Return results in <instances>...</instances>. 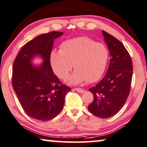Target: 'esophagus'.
Masks as SVG:
<instances>
[{
    "instance_id": "1",
    "label": "esophagus",
    "mask_w": 147,
    "mask_h": 147,
    "mask_svg": "<svg viewBox=\"0 0 147 147\" xmlns=\"http://www.w3.org/2000/svg\"><path fill=\"white\" fill-rule=\"evenodd\" d=\"M74 90H75L76 92H79V93H82L84 91L82 88H74Z\"/></svg>"
}]
</instances>
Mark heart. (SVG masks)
<instances>
[{
    "label": "heart",
    "instance_id": "1",
    "mask_svg": "<svg viewBox=\"0 0 147 147\" xmlns=\"http://www.w3.org/2000/svg\"><path fill=\"white\" fill-rule=\"evenodd\" d=\"M109 57L107 46L83 36L68 39L61 43L60 50H53L50 63L54 73L61 79H66L73 68L76 70L69 78L71 84L84 81L92 83L102 77Z\"/></svg>",
    "mask_w": 147,
    "mask_h": 147
}]
</instances>
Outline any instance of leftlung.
<instances>
[{
    "mask_svg": "<svg viewBox=\"0 0 147 147\" xmlns=\"http://www.w3.org/2000/svg\"><path fill=\"white\" fill-rule=\"evenodd\" d=\"M104 40L110 53V62L104 78L89 90L94 100L88 110L100 118L115 115L124 106L129 94L133 75L130 55L121 41L102 30Z\"/></svg>",
    "mask_w": 147,
    "mask_h": 147,
    "instance_id": "obj_1",
    "label": "left lung"
}]
</instances>
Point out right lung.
Listing matches in <instances>:
<instances>
[{
	"label": "right lung",
	"mask_w": 147,
	"mask_h": 147,
	"mask_svg": "<svg viewBox=\"0 0 147 147\" xmlns=\"http://www.w3.org/2000/svg\"><path fill=\"white\" fill-rule=\"evenodd\" d=\"M63 34L54 31L28 41L13 63V88L24 111L33 119L48 121L56 117L63 109L65 96L71 90L53 73L50 63L54 39ZM36 55L45 60L40 66L35 67L31 63Z\"/></svg>",
	"instance_id": "add662e5"
}]
</instances>
